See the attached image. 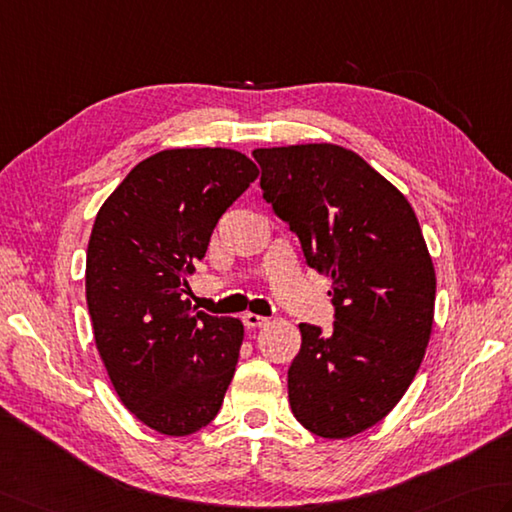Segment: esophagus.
Listing matches in <instances>:
<instances>
[{
    "label": "esophagus",
    "mask_w": 512,
    "mask_h": 512,
    "mask_svg": "<svg viewBox=\"0 0 512 512\" xmlns=\"http://www.w3.org/2000/svg\"><path fill=\"white\" fill-rule=\"evenodd\" d=\"M242 319H244V326H246V328H262V326H266V322H268L266 317L255 315V313H244Z\"/></svg>",
    "instance_id": "1"
}]
</instances>
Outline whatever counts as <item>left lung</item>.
<instances>
[{"label":"left lung","instance_id":"left-lung-1","mask_svg":"<svg viewBox=\"0 0 512 512\" xmlns=\"http://www.w3.org/2000/svg\"><path fill=\"white\" fill-rule=\"evenodd\" d=\"M253 157L262 195L306 264L333 279V330L299 324L290 408L310 433L353 437L395 408L426 353L435 268L422 228L408 199L353 150L302 144Z\"/></svg>","mask_w":512,"mask_h":512}]
</instances>
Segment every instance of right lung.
Segmentation results:
<instances>
[{
  "label": "right lung",
  "mask_w": 512,
  "mask_h": 512,
  "mask_svg": "<svg viewBox=\"0 0 512 512\" xmlns=\"http://www.w3.org/2000/svg\"><path fill=\"white\" fill-rule=\"evenodd\" d=\"M257 166L230 148H173L139 162L95 217L86 302L119 399L157 433L213 422L244 326L190 306L188 273Z\"/></svg>",
  "instance_id": "add662e5"
}]
</instances>
